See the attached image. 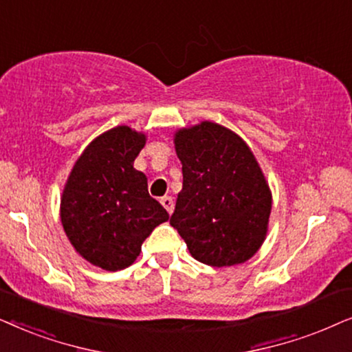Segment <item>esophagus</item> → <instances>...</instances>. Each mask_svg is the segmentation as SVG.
Here are the masks:
<instances>
[{
    "label": "esophagus",
    "mask_w": 352,
    "mask_h": 352,
    "mask_svg": "<svg viewBox=\"0 0 352 352\" xmlns=\"http://www.w3.org/2000/svg\"><path fill=\"white\" fill-rule=\"evenodd\" d=\"M161 204L166 208V210L168 214L173 212V199L170 198V196H162L161 198Z\"/></svg>",
    "instance_id": "1"
}]
</instances>
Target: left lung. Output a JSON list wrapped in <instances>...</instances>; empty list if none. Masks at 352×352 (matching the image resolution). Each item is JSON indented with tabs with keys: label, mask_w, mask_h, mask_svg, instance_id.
<instances>
[{
	"label": "left lung",
	"mask_w": 352,
	"mask_h": 352,
	"mask_svg": "<svg viewBox=\"0 0 352 352\" xmlns=\"http://www.w3.org/2000/svg\"><path fill=\"white\" fill-rule=\"evenodd\" d=\"M184 186L170 225L196 261L243 264L265 240L272 193L250 146L230 129L204 120L173 137Z\"/></svg>",
	"instance_id": "obj_1"
}]
</instances>
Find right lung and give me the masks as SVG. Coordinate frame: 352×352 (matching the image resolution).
Listing matches in <instances>:
<instances>
[{
  "label": "right lung",
  "instance_id": "obj_1",
  "mask_svg": "<svg viewBox=\"0 0 352 352\" xmlns=\"http://www.w3.org/2000/svg\"><path fill=\"white\" fill-rule=\"evenodd\" d=\"M146 135L119 125L80 154L65 182L60 222L75 251L90 264L116 272L132 265L167 210L148 193V179L133 167Z\"/></svg>",
  "mask_w": 352,
  "mask_h": 352
}]
</instances>
